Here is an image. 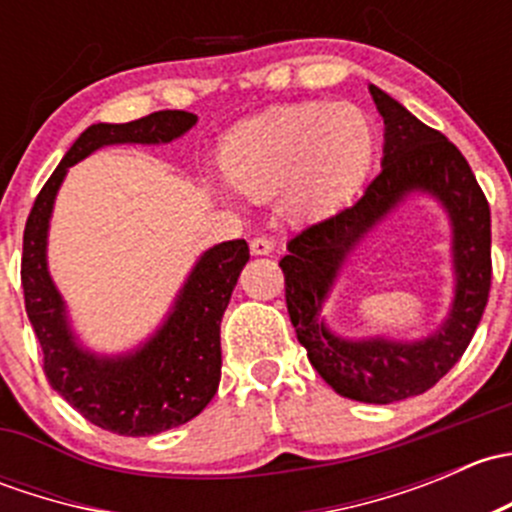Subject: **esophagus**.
Segmentation results:
<instances>
[{
    "label": "esophagus",
    "mask_w": 512,
    "mask_h": 512,
    "mask_svg": "<svg viewBox=\"0 0 512 512\" xmlns=\"http://www.w3.org/2000/svg\"><path fill=\"white\" fill-rule=\"evenodd\" d=\"M272 250H275V242H272L270 237L257 235V237H252V240H250V252H252V255H270Z\"/></svg>",
    "instance_id": "34e87169"
}]
</instances>
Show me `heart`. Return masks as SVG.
<instances>
[{"label":"heart","mask_w":512,"mask_h":512,"mask_svg":"<svg viewBox=\"0 0 512 512\" xmlns=\"http://www.w3.org/2000/svg\"><path fill=\"white\" fill-rule=\"evenodd\" d=\"M376 156L369 116L352 103L302 101L272 106L225 138L220 168L237 193L277 195L289 223L332 218L359 193Z\"/></svg>","instance_id":"b5f03b06"}]
</instances>
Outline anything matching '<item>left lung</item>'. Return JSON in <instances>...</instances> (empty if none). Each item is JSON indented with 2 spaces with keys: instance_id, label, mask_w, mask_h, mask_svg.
<instances>
[{
  "instance_id": "8db88e82",
  "label": "left lung",
  "mask_w": 512,
  "mask_h": 512,
  "mask_svg": "<svg viewBox=\"0 0 512 512\" xmlns=\"http://www.w3.org/2000/svg\"><path fill=\"white\" fill-rule=\"evenodd\" d=\"M384 118V158L352 208L309 225L280 260L292 327L324 381L347 399L394 404L431 389L461 359L476 334L490 292V208L471 165L443 133L421 123L379 86H369ZM411 192L433 194L452 220L454 304L447 322L416 343L347 340L321 317L348 252Z\"/></svg>"
}]
</instances>
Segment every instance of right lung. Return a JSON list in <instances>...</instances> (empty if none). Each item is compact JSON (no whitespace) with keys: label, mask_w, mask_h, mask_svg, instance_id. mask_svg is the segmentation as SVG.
<instances>
[{"label":"right lung","mask_w":512,"mask_h":512,"mask_svg":"<svg viewBox=\"0 0 512 512\" xmlns=\"http://www.w3.org/2000/svg\"><path fill=\"white\" fill-rule=\"evenodd\" d=\"M198 123L188 111H156L131 123H94L51 173L24 227L22 287L27 317L44 352V374L86 421L118 436H156L195 418L220 384V322L250 260L245 240L203 252L173 309L136 352L103 356L84 349L46 267V237L66 170L103 146L170 143Z\"/></svg>","instance_id":"add662e5"}]
</instances>
